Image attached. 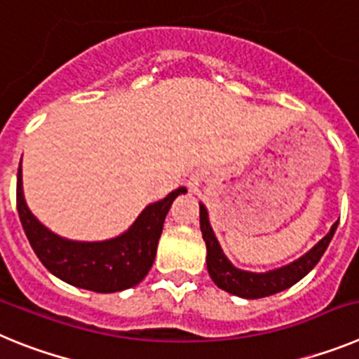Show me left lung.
<instances>
[{"label":"left lung","mask_w":359,"mask_h":359,"mask_svg":"<svg viewBox=\"0 0 359 359\" xmlns=\"http://www.w3.org/2000/svg\"><path fill=\"white\" fill-rule=\"evenodd\" d=\"M199 224H201L203 239L207 244V268L212 280L221 290L243 298H264L269 297V294L280 293V291L297 284L300 278L306 277L311 269L318 264V261L327 250L329 243H331L332 236H334L336 226H338V223L332 224L331 231L316 244L315 248L307 252L304 257H300L298 261L291 262L290 266H284V268L275 269V271H268V273H252V271L237 269L224 257L223 250H221L214 231H212L210 223H208L207 208L203 205H199Z\"/></svg>","instance_id":"1"}]
</instances>
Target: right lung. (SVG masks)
Returning <instances> with one entry per match:
<instances>
[{
  "mask_svg": "<svg viewBox=\"0 0 359 359\" xmlns=\"http://www.w3.org/2000/svg\"><path fill=\"white\" fill-rule=\"evenodd\" d=\"M21 167L18 169L15 201L32 250L44 268L75 287L95 293H115L140 284L156 257L158 239L170 205L187 189H177L152 203L123 236L104 243H75L61 239L37 221L23 198Z\"/></svg>",
  "mask_w": 359,
  "mask_h": 359,
  "instance_id": "obj_1",
  "label": "right lung"
}]
</instances>
